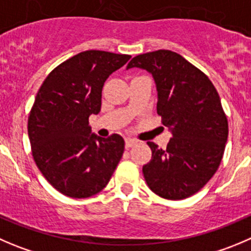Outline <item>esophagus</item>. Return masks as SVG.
<instances>
[{"label": "esophagus", "instance_id": "34e87169", "mask_svg": "<svg viewBox=\"0 0 251 251\" xmlns=\"http://www.w3.org/2000/svg\"><path fill=\"white\" fill-rule=\"evenodd\" d=\"M137 140L135 139H132V138H127V139H126V147L127 148H132V147H134L135 144H137Z\"/></svg>", "mask_w": 251, "mask_h": 251}]
</instances>
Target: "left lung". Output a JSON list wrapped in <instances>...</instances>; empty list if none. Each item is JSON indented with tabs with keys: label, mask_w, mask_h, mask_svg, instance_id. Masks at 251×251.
Returning a JSON list of instances; mask_svg holds the SVG:
<instances>
[{
	"label": "left lung",
	"mask_w": 251,
	"mask_h": 251,
	"mask_svg": "<svg viewBox=\"0 0 251 251\" xmlns=\"http://www.w3.org/2000/svg\"><path fill=\"white\" fill-rule=\"evenodd\" d=\"M151 74L156 111L173 138L166 149L148 142L151 160L143 166L150 190L166 200L199 192L216 174L228 139V121L216 87L201 70L171 50L142 54L127 69Z\"/></svg>",
	"instance_id": "8db88e82"
}]
</instances>
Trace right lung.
<instances>
[{
    "instance_id": "obj_1",
    "label": "right lung",
    "mask_w": 251,
    "mask_h": 251,
    "mask_svg": "<svg viewBox=\"0 0 251 251\" xmlns=\"http://www.w3.org/2000/svg\"><path fill=\"white\" fill-rule=\"evenodd\" d=\"M129 59L102 50L82 51L56 66L38 91L28 118L33 157L48 182L68 197L101 192L123 155V138L94 134L88 117L101 111L108 76Z\"/></svg>"
}]
</instances>
